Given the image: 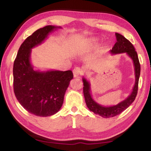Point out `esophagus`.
<instances>
[{
  "label": "esophagus",
  "instance_id": "34e87169",
  "mask_svg": "<svg viewBox=\"0 0 151 151\" xmlns=\"http://www.w3.org/2000/svg\"><path fill=\"white\" fill-rule=\"evenodd\" d=\"M73 76L75 78H78L80 77V76H81L82 75V73H83V71H82V69H80L79 67H76L75 69H73Z\"/></svg>",
  "mask_w": 151,
  "mask_h": 151
}]
</instances>
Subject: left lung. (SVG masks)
Instances as JSON below:
<instances>
[{
    "instance_id": "left-lung-1",
    "label": "left lung",
    "mask_w": 151,
    "mask_h": 151,
    "mask_svg": "<svg viewBox=\"0 0 151 151\" xmlns=\"http://www.w3.org/2000/svg\"><path fill=\"white\" fill-rule=\"evenodd\" d=\"M117 42L114 45L112 49L110 51L112 54H117V53H127V55L133 60L134 67H135V82L134 87L133 88V91L126 100H123L122 102H119L118 104L112 106H104L99 104L92 98L91 95V87L90 84L85 78H82L83 81V93L84 99L86 106L88 109L95 114L99 115L104 118H109V117H113L116 115L120 114L123 112L125 109H127L137 96V90H138V82H139V78L140 76V64L139 59H138L137 53L135 50L133 45L127 40L124 36L122 35L115 33Z\"/></svg>"
}]
</instances>
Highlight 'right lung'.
Masks as SVG:
<instances>
[{"mask_svg": "<svg viewBox=\"0 0 151 151\" xmlns=\"http://www.w3.org/2000/svg\"><path fill=\"white\" fill-rule=\"evenodd\" d=\"M60 27L47 25L25 39L14 63V91L20 104L36 116L47 117L58 112L73 75L71 70L35 71L30 63L32 49L40 45Z\"/></svg>", "mask_w": 151, "mask_h": 151, "instance_id": "right-lung-1", "label": "right lung"}]
</instances>
